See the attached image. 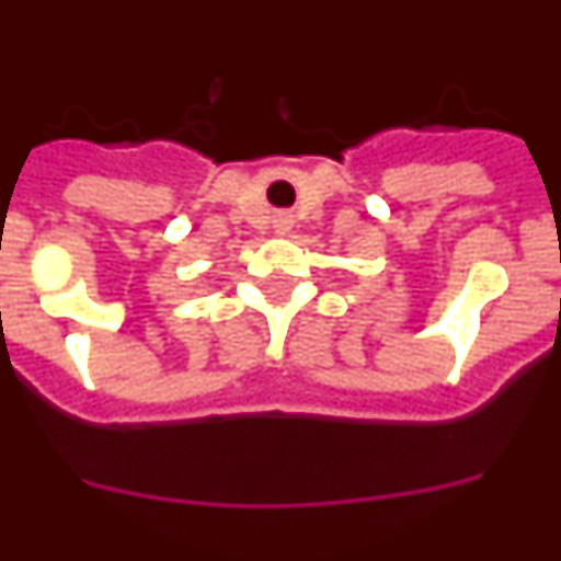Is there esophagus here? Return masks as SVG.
Returning a JSON list of instances; mask_svg holds the SVG:
<instances>
[{"label":"esophagus","instance_id":"obj_1","mask_svg":"<svg viewBox=\"0 0 561 561\" xmlns=\"http://www.w3.org/2000/svg\"><path fill=\"white\" fill-rule=\"evenodd\" d=\"M284 225H289V221H286V219H284Z\"/></svg>","mask_w":561,"mask_h":561}]
</instances>
